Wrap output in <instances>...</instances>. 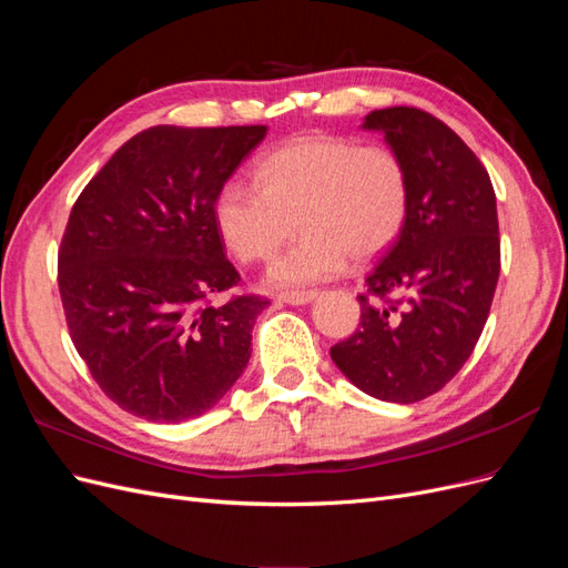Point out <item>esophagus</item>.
I'll return each instance as SVG.
<instances>
[{
	"label": "esophagus",
	"instance_id": "34e87169",
	"mask_svg": "<svg viewBox=\"0 0 568 568\" xmlns=\"http://www.w3.org/2000/svg\"><path fill=\"white\" fill-rule=\"evenodd\" d=\"M315 298V291H288V294H280L277 303L286 305H307Z\"/></svg>",
	"mask_w": 568,
	"mask_h": 568
}]
</instances>
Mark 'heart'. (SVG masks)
I'll list each match as a JSON object with an SVG mask.
<instances>
[{
	"label": "heart",
	"instance_id": "heart-1",
	"mask_svg": "<svg viewBox=\"0 0 568 568\" xmlns=\"http://www.w3.org/2000/svg\"><path fill=\"white\" fill-rule=\"evenodd\" d=\"M255 182L232 178L217 189L213 217L239 261H267L272 286L317 284L353 261H367L398 236L407 213V173L388 146H359L329 134L298 136L257 163Z\"/></svg>",
	"mask_w": 568,
	"mask_h": 568
}]
</instances>
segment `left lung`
<instances>
[{
	"mask_svg": "<svg viewBox=\"0 0 568 568\" xmlns=\"http://www.w3.org/2000/svg\"><path fill=\"white\" fill-rule=\"evenodd\" d=\"M363 130L403 161L407 213L357 296L359 329L332 359L372 398L407 405L448 384L484 332L500 277L497 205L486 168L438 118L393 106Z\"/></svg>",
	"mask_w": 568,
	"mask_h": 568,
	"instance_id": "left-lung-1",
	"label": "left lung"
}]
</instances>
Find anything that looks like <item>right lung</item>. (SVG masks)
<instances>
[{
  "mask_svg": "<svg viewBox=\"0 0 568 568\" xmlns=\"http://www.w3.org/2000/svg\"><path fill=\"white\" fill-rule=\"evenodd\" d=\"M265 134L149 128L113 153L68 217L59 288L71 338L101 390L146 422L201 417L248 365L270 301L209 303L239 282L213 203Z\"/></svg>",
  "mask_w": 568,
  "mask_h": 568,
  "instance_id": "right-lung-1",
  "label": "right lung"
}]
</instances>
